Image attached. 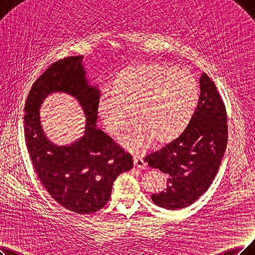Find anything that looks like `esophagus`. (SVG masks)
I'll return each instance as SVG.
<instances>
[{
  "mask_svg": "<svg viewBox=\"0 0 255 255\" xmlns=\"http://www.w3.org/2000/svg\"><path fill=\"white\" fill-rule=\"evenodd\" d=\"M134 165L137 168H140V169H146L147 168V164L144 162V160L140 158L139 156H134Z\"/></svg>",
  "mask_w": 255,
  "mask_h": 255,
  "instance_id": "34e87169",
  "label": "esophagus"
}]
</instances>
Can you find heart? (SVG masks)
Segmentation results:
<instances>
[{
    "label": "heart",
    "mask_w": 255,
    "mask_h": 255,
    "mask_svg": "<svg viewBox=\"0 0 255 255\" xmlns=\"http://www.w3.org/2000/svg\"><path fill=\"white\" fill-rule=\"evenodd\" d=\"M200 89L187 71L159 64L138 65L118 72L98 101V115L115 135L129 113L133 117L118 136L125 147L137 150L180 135L197 110Z\"/></svg>",
    "instance_id": "1"
}]
</instances>
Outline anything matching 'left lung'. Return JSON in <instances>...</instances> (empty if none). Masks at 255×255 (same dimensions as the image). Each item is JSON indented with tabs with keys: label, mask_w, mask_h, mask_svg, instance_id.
Wrapping results in <instances>:
<instances>
[{
	"label": "left lung",
	"mask_w": 255,
	"mask_h": 255,
	"mask_svg": "<svg viewBox=\"0 0 255 255\" xmlns=\"http://www.w3.org/2000/svg\"><path fill=\"white\" fill-rule=\"evenodd\" d=\"M200 90L197 110L185 129L144 157L149 167L169 177L166 188L150 197L159 207L177 210L195 203L209 188L225 154V106L206 73L200 78Z\"/></svg>",
	"instance_id": "left-lung-1"
}]
</instances>
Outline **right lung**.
Masks as SVG:
<instances>
[{"mask_svg": "<svg viewBox=\"0 0 255 255\" xmlns=\"http://www.w3.org/2000/svg\"><path fill=\"white\" fill-rule=\"evenodd\" d=\"M83 58L51 65L30 90L24 117L26 145L39 181L59 205L79 215L103 208L116 178L134 165L133 157L96 126L100 90L90 85ZM57 92L74 97L86 117L84 135L68 146L51 142L39 117L42 101Z\"/></svg>", "mask_w": 255, "mask_h": 255, "instance_id": "1", "label": "right lung"}]
</instances>
